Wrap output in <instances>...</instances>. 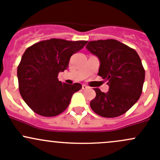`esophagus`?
I'll list each match as a JSON object with an SVG mask.
<instances>
[{
    "label": "esophagus",
    "instance_id": "1",
    "mask_svg": "<svg viewBox=\"0 0 160 160\" xmlns=\"http://www.w3.org/2000/svg\"><path fill=\"white\" fill-rule=\"evenodd\" d=\"M88 88H89L88 86H87V85H85V84L82 85V89H83V90H87V89H88Z\"/></svg>",
    "mask_w": 160,
    "mask_h": 160
}]
</instances>
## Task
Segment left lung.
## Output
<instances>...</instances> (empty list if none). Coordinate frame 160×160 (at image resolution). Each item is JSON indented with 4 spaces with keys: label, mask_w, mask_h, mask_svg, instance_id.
I'll use <instances>...</instances> for the list:
<instances>
[{
    "label": "left lung",
    "mask_w": 160,
    "mask_h": 160,
    "mask_svg": "<svg viewBox=\"0 0 160 160\" xmlns=\"http://www.w3.org/2000/svg\"><path fill=\"white\" fill-rule=\"evenodd\" d=\"M86 48L99 58L98 75L107 80V93L96 88L90 107L107 118L120 117L127 112L140 97L145 70L135 50L117 40L90 41Z\"/></svg>",
    "instance_id": "obj_1"
}]
</instances>
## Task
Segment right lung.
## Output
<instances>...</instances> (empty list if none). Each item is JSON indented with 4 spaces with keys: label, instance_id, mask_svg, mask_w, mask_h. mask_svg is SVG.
I'll use <instances>...</instances> for the list:
<instances>
[{
    "label": "right lung",
    "instance_id": "obj_1",
    "mask_svg": "<svg viewBox=\"0 0 160 160\" xmlns=\"http://www.w3.org/2000/svg\"><path fill=\"white\" fill-rule=\"evenodd\" d=\"M87 43L52 38L25 50L18 67V85L23 100L33 112L50 117L67 108L73 94L82 86L59 81L58 73L67 70L70 57Z\"/></svg>",
    "mask_w": 160,
    "mask_h": 160
}]
</instances>
